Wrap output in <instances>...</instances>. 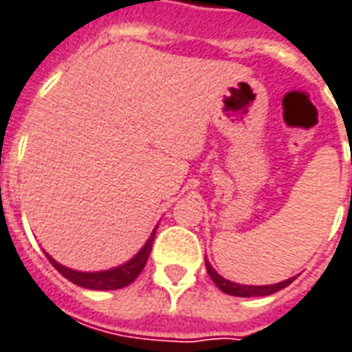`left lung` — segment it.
<instances>
[{"mask_svg": "<svg viewBox=\"0 0 352 352\" xmlns=\"http://www.w3.org/2000/svg\"><path fill=\"white\" fill-rule=\"evenodd\" d=\"M206 270H208V276L212 278L219 289H221L225 294H230V296H240V298H251V296H268V294H274V292L281 291L285 289L287 285L292 283V279L294 278H289L285 279V281H279V283H274V285H240V283H234V281H229V279H225L223 276H219L217 272L212 268V264L206 261Z\"/></svg>", "mask_w": 352, "mask_h": 352, "instance_id": "left-lung-1", "label": "left lung"}]
</instances>
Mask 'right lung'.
Segmentation results:
<instances>
[{"instance_id": "1", "label": "right lung", "mask_w": 352, "mask_h": 352, "mask_svg": "<svg viewBox=\"0 0 352 352\" xmlns=\"http://www.w3.org/2000/svg\"><path fill=\"white\" fill-rule=\"evenodd\" d=\"M153 238H155V229L150 234V238L146 240L142 245V250L138 251L135 257L127 261V263L120 264L116 268H110V270H101V272H78L73 268L63 266L58 261H54L48 253H45L48 261L52 263L56 270L60 272L61 276L69 279L71 283L84 287V289H91V291H114V289H122L133 283L138 278V274L144 270L146 261L150 257L151 245H153Z\"/></svg>"}]
</instances>
